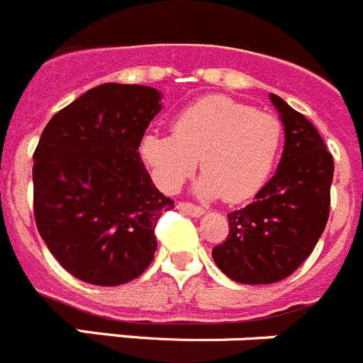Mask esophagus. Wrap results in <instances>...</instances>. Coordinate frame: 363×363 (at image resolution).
I'll use <instances>...</instances> for the list:
<instances>
[{
    "label": "esophagus",
    "instance_id": "1",
    "mask_svg": "<svg viewBox=\"0 0 363 363\" xmlns=\"http://www.w3.org/2000/svg\"><path fill=\"white\" fill-rule=\"evenodd\" d=\"M178 208H179V211H184L185 214L194 216V218H198V216H201V214H203V212H205L201 207H198V205L187 203V201H179Z\"/></svg>",
    "mask_w": 363,
    "mask_h": 363
}]
</instances>
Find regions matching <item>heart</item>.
I'll use <instances>...</instances> for the list:
<instances>
[{
    "label": "heart",
    "mask_w": 363,
    "mask_h": 363,
    "mask_svg": "<svg viewBox=\"0 0 363 363\" xmlns=\"http://www.w3.org/2000/svg\"><path fill=\"white\" fill-rule=\"evenodd\" d=\"M281 121L225 95L199 99L176 116L171 135L147 133L140 155L162 191L176 192L199 167L196 192L239 203L270 178L282 147Z\"/></svg>",
    "instance_id": "b5f03b06"
}]
</instances>
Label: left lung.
Instances as JSON below:
<instances>
[{
    "label": "left lung",
    "instance_id": "left-lung-1",
    "mask_svg": "<svg viewBox=\"0 0 363 363\" xmlns=\"http://www.w3.org/2000/svg\"><path fill=\"white\" fill-rule=\"evenodd\" d=\"M284 124L274 178L245 208L228 214V235L212 248L223 274L241 284H272L310 257L329 218L333 156L302 113L270 93Z\"/></svg>",
    "mask_w": 363,
    "mask_h": 363
}]
</instances>
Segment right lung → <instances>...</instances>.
Listing matches in <instances>:
<instances>
[{
    "mask_svg": "<svg viewBox=\"0 0 363 363\" xmlns=\"http://www.w3.org/2000/svg\"><path fill=\"white\" fill-rule=\"evenodd\" d=\"M160 101L149 86L106 82L43 129L32 169L35 225L73 277L125 284L155 259L156 223L174 201L155 187L138 147Z\"/></svg>",
    "mask_w": 363,
    "mask_h": 363,
    "instance_id": "obj_1",
    "label": "right lung"
}]
</instances>
